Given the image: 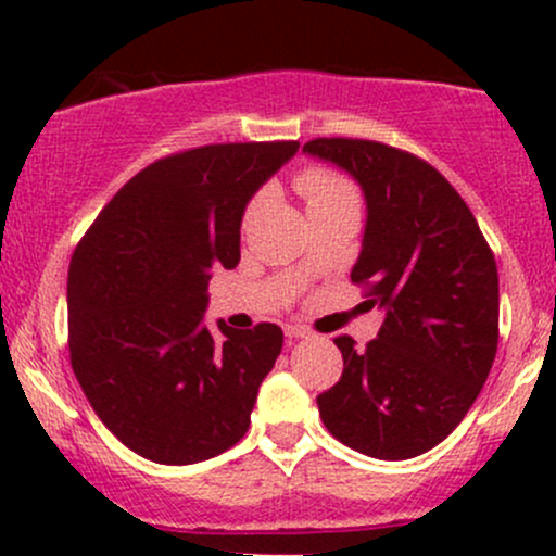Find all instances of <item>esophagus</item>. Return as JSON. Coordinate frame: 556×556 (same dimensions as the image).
Segmentation results:
<instances>
[{"label": "esophagus", "mask_w": 556, "mask_h": 556, "mask_svg": "<svg viewBox=\"0 0 556 556\" xmlns=\"http://www.w3.org/2000/svg\"><path fill=\"white\" fill-rule=\"evenodd\" d=\"M285 337L287 340H303V337H311V329L300 327V324H287Z\"/></svg>", "instance_id": "1"}]
</instances>
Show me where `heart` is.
<instances>
[{"instance_id": "obj_1", "label": "heart", "mask_w": 556, "mask_h": 556, "mask_svg": "<svg viewBox=\"0 0 556 556\" xmlns=\"http://www.w3.org/2000/svg\"><path fill=\"white\" fill-rule=\"evenodd\" d=\"M298 188L305 195L308 203V212L314 208L329 206V203H342V201H355V188L348 177L329 167H308L298 175ZM266 193H258L248 203L245 216H242V225H251L253 216L258 214V208L264 206Z\"/></svg>"}]
</instances>
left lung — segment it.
Wrapping results in <instances>:
<instances>
[{
	"label": "left lung",
	"instance_id": "8db88e82",
	"mask_svg": "<svg viewBox=\"0 0 556 556\" xmlns=\"http://www.w3.org/2000/svg\"><path fill=\"white\" fill-rule=\"evenodd\" d=\"M303 151L361 182L368 216L350 279L387 311L366 350L337 337L344 368L318 413L331 437L376 460L424 455L455 431L494 363V253L460 193L410 151L363 138H314Z\"/></svg>",
	"mask_w": 556,
	"mask_h": 556
}]
</instances>
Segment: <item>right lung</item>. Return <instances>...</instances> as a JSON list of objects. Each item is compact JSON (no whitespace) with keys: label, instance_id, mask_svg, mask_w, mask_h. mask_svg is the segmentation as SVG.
<instances>
[{"label":"right lung","instance_id":"1","mask_svg":"<svg viewBox=\"0 0 556 556\" xmlns=\"http://www.w3.org/2000/svg\"><path fill=\"white\" fill-rule=\"evenodd\" d=\"M298 140L212 143L156 159L83 235L67 274V344L96 416L140 457L190 465L245 437L282 329L203 327L212 269L240 261L251 195Z\"/></svg>","mask_w":556,"mask_h":556}]
</instances>
